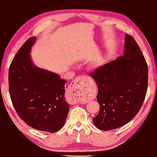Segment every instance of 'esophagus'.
<instances>
[{"instance_id": "obj_1", "label": "esophagus", "mask_w": 157, "mask_h": 157, "mask_svg": "<svg viewBox=\"0 0 157 157\" xmlns=\"http://www.w3.org/2000/svg\"><path fill=\"white\" fill-rule=\"evenodd\" d=\"M89 77L87 76H81L72 82V90L74 91L76 96H86L90 94L89 85Z\"/></svg>"}]
</instances>
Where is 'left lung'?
Here are the masks:
<instances>
[{
  "label": "left lung",
  "mask_w": 157,
  "mask_h": 157,
  "mask_svg": "<svg viewBox=\"0 0 157 157\" xmlns=\"http://www.w3.org/2000/svg\"><path fill=\"white\" fill-rule=\"evenodd\" d=\"M123 56L90 74L98 85V114L93 119L99 129L122 127L138 113L144 100L148 70L136 40L125 35Z\"/></svg>",
  "instance_id": "1"
}]
</instances>
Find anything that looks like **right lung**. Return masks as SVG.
<instances>
[{
	"instance_id": "1",
	"label": "right lung",
	"mask_w": 157,
	"mask_h": 157,
	"mask_svg": "<svg viewBox=\"0 0 157 157\" xmlns=\"http://www.w3.org/2000/svg\"><path fill=\"white\" fill-rule=\"evenodd\" d=\"M36 37L25 41L16 53L9 72V94L19 117L34 129L50 133L63 127L69 110L65 80L34 64L30 52Z\"/></svg>"
}]
</instances>
